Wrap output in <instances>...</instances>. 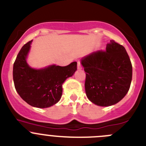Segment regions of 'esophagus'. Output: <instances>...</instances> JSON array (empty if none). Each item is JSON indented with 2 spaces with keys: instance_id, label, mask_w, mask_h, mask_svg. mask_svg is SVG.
I'll use <instances>...</instances> for the list:
<instances>
[{
  "instance_id": "esophagus-1",
  "label": "esophagus",
  "mask_w": 146,
  "mask_h": 146,
  "mask_svg": "<svg viewBox=\"0 0 146 146\" xmlns=\"http://www.w3.org/2000/svg\"><path fill=\"white\" fill-rule=\"evenodd\" d=\"M77 69H82V65H81V64H80V61H78V62H77Z\"/></svg>"
}]
</instances>
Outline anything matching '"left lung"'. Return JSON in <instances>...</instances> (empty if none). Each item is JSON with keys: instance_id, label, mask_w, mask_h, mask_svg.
<instances>
[{"instance_id": "left-lung-1", "label": "left lung", "mask_w": 146, "mask_h": 146, "mask_svg": "<svg viewBox=\"0 0 146 146\" xmlns=\"http://www.w3.org/2000/svg\"><path fill=\"white\" fill-rule=\"evenodd\" d=\"M81 64L86 72V95L92 103L111 106L125 96L131 84L133 67L124 46L110 40L106 51L84 56Z\"/></svg>"}]
</instances>
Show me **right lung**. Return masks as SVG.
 <instances>
[{"label": "right lung", "instance_id": "add662e5", "mask_svg": "<svg viewBox=\"0 0 146 146\" xmlns=\"http://www.w3.org/2000/svg\"><path fill=\"white\" fill-rule=\"evenodd\" d=\"M33 40L25 44L13 64L15 88L31 106L46 108L57 103L62 95V84L77 71V62L66 66L51 64L41 69L31 67L28 55Z\"/></svg>", "mask_w": 146, "mask_h": 146}]
</instances>
